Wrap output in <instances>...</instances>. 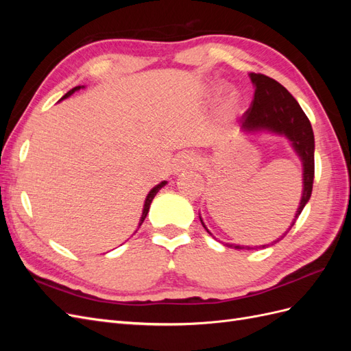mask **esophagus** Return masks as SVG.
<instances>
[{
    "label": "esophagus",
    "mask_w": 351,
    "mask_h": 351,
    "mask_svg": "<svg viewBox=\"0 0 351 351\" xmlns=\"http://www.w3.org/2000/svg\"><path fill=\"white\" fill-rule=\"evenodd\" d=\"M197 165H199V161L195 155L182 154L176 158L173 169H174V173H180V171H184V169H192Z\"/></svg>",
    "instance_id": "34e87169"
}]
</instances>
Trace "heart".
Here are the masks:
<instances>
[{
	"mask_svg": "<svg viewBox=\"0 0 351 351\" xmlns=\"http://www.w3.org/2000/svg\"><path fill=\"white\" fill-rule=\"evenodd\" d=\"M234 98H236V95H234V93H231V95H230V99H231V101H234Z\"/></svg>",
	"mask_w": 351,
	"mask_h": 351,
	"instance_id": "b5f03b06",
	"label": "heart"
}]
</instances>
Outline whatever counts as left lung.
Segmentation results:
<instances>
[{"label":"left lung","instance_id":"obj_1","mask_svg":"<svg viewBox=\"0 0 351 351\" xmlns=\"http://www.w3.org/2000/svg\"><path fill=\"white\" fill-rule=\"evenodd\" d=\"M249 77L254 88V99L252 107L241 115V132L244 133H272L277 136H284L289 139L295 155L300 158L303 167V190L299 208L295 210V215L291 221L290 227L281 237L274 240L271 244L282 240L287 232L291 230L295 219L302 214L303 208L312 195L313 177H315V137L309 119L303 112L302 107L297 102L293 95L287 90L282 84L274 80L265 74L250 73ZM200 222L204 228L212 236V232L206 228L204 219L199 214ZM226 246L232 249H263L269 244L262 246H240V244L226 243Z\"/></svg>","mask_w":351,"mask_h":351}]
</instances>
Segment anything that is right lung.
<instances>
[{
    "mask_svg": "<svg viewBox=\"0 0 351 351\" xmlns=\"http://www.w3.org/2000/svg\"><path fill=\"white\" fill-rule=\"evenodd\" d=\"M82 88H84V86H76V88H73L71 90H69L64 97H62L61 99H66V98H69V97H71V95L76 92V90H80ZM60 99V101H61ZM167 184V182L164 180V182H161L159 184H156L149 193H147V196H146V199H145V205H143V210H142V217H141V219H139V227L142 226V222L145 221V218H146V215H147V212H149V208H151V204H152V200H154V197H155V195L159 192V190H161L164 186Z\"/></svg>",
    "mask_w": 351,
    "mask_h": 351,
    "instance_id": "right-lung-1",
    "label": "right lung"
}]
</instances>
